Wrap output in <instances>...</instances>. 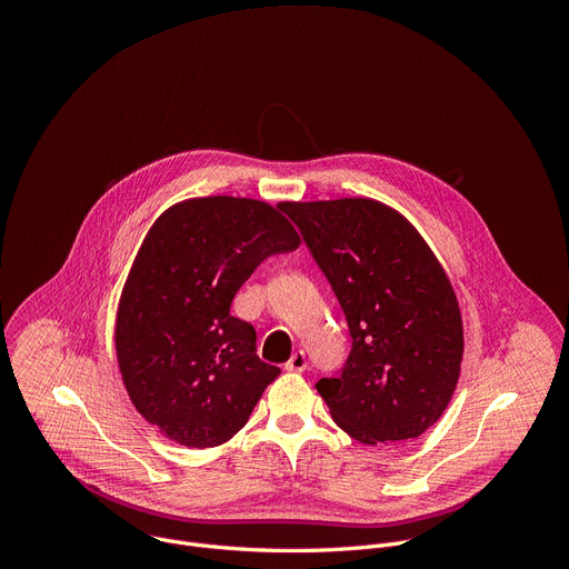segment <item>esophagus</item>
<instances>
[{
  "label": "esophagus",
  "mask_w": 569,
  "mask_h": 569,
  "mask_svg": "<svg viewBox=\"0 0 569 569\" xmlns=\"http://www.w3.org/2000/svg\"><path fill=\"white\" fill-rule=\"evenodd\" d=\"M306 366H308V359H306V352L303 350H297L288 361H286V370H295V372H301V370H306Z\"/></svg>",
  "instance_id": "1"
}]
</instances>
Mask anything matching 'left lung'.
Listing matches in <instances>:
<instances>
[{"label": "left lung", "instance_id": "left-lung-1", "mask_svg": "<svg viewBox=\"0 0 569 569\" xmlns=\"http://www.w3.org/2000/svg\"><path fill=\"white\" fill-rule=\"evenodd\" d=\"M328 279L350 352L315 385L332 420L363 445L413 440L438 422L460 375L456 292L418 230L370 199L281 203Z\"/></svg>", "mask_w": 569, "mask_h": 569}]
</instances>
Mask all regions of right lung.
I'll return each instance as SVG.
<instances>
[{"label":"right lung","instance_id":"add662e5","mask_svg":"<svg viewBox=\"0 0 569 569\" xmlns=\"http://www.w3.org/2000/svg\"><path fill=\"white\" fill-rule=\"evenodd\" d=\"M299 248L268 203L234 197L169 208L144 237L116 317V352L138 413L169 440L208 449L241 431L281 372L232 299L272 254Z\"/></svg>","mask_w":569,"mask_h":569}]
</instances>
